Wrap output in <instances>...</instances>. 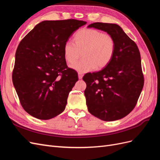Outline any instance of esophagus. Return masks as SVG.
Here are the masks:
<instances>
[{
	"instance_id": "1",
	"label": "esophagus",
	"mask_w": 160,
	"mask_h": 160,
	"mask_svg": "<svg viewBox=\"0 0 160 160\" xmlns=\"http://www.w3.org/2000/svg\"><path fill=\"white\" fill-rule=\"evenodd\" d=\"M83 74L81 73V72H79V73H78V77H79V79H81L82 77H83Z\"/></svg>"
}]
</instances>
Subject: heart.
Instances as JSON below:
<instances>
[{
	"label": "heart",
	"mask_w": 160,
	"mask_h": 160,
	"mask_svg": "<svg viewBox=\"0 0 160 160\" xmlns=\"http://www.w3.org/2000/svg\"><path fill=\"white\" fill-rule=\"evenodd\" d=\"M115 50L114 38L108 33L94 28H83L75 35V42H65L63 47L67 62H76L83 53V58L71 67L81 73L103 69L112 60Z\"/></svg>",
	"instance_id": "obj_1"
}]
</instances>
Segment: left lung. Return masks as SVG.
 Here are the masks:
<instances>
[{
	"mask_svg": "<svg viewBox=\"0 0 160 160\" xmlns=\"http://www.w3.org/2000/svg\"><path fill=\"white\" fill-rule=\"evenodd\" d=\"M88 27L107 32L115 42L109 65L83 77L87 85L84 93L88 111L105 122L122 119L135 107L144 84L139 49L116 24L94 22Z\"/></svg>",
	"mask_w": 160,
	"mask_h": 160,
	"instance_id": "8db88e82",
	"label": "left lung"
}]
</instances>
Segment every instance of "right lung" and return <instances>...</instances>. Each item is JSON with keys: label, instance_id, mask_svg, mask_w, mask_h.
I'll use <instances>...</instances> for the list:
<instances>
[{"label": "right lung", "instance_id": "1", "mask_svg": "<svg viewBox=\"0 0 160 160\" xmlns=\"http://www.w3.org/2000/svg\"><path fill=\"white\" fill-rule=\"evenodd\" d=\"M86 23L76 19L42 21L19 43L12 83L22 108L32 117L47 120L65 110L78 75L67 67L63 47Z\"/></svg>", "mask_w": 160, "mask_h": 160}]
</instances>
